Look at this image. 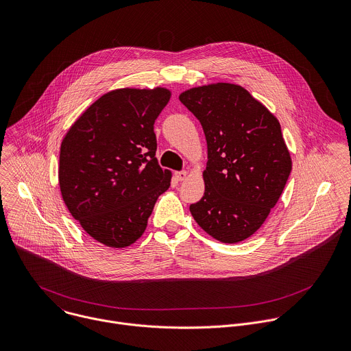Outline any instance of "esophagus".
Returning <instances> with one entry per match:
<instances>
[{"instance_id": "34e87169", "label": "esophagus", "mask_w": 351, "mask_h": 351, "mask_svg": "<svg viewBox=\"0 0 351 351\" xmlns=\"http://www.w3.org/2000/svg\"><path fill=\"white\" fill-rule=\"evenodd\" d=\"M175 178H176L179 182H182V180H186V178H187V172H186V171H180V172H176V173H175Z\"/></svg>"}]
</instances>
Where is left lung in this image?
<instances>
[{"label": "left lung", "mask_w": 351, "mask_h": 351, "mask_svg": "<svg viewBox=\"0 0 351 351\" xmlns=\"http://www.w3.org/2000/svg\"><path fill=\"white\" fill-rule=\"evenodd\" d=\"M179 100L201 123L208 146L205 193L190 212L215 240L244 241L265 223L292 169L281 125L237 84L195 86Z\"/></svg>", "instance_id": "8db88e82"}]
</instances>
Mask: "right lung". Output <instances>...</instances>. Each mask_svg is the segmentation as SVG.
<instances>
[{"mask_svg":"<svg viewBox=\"0 0 351 351\" xmlns=\"http://www.w3.org/2000/svg\"><path fill=\"white\" fill-rule=\"evenodd\" d=\"M171 99L167 88L114 89L93 101L60 146L62 198L97 243L125 248L142 237L172 173L156 158L154 123Z\"/></svg>","mask_w":351,"mask_h":351,"instance_id":"add662e5","label":"right lung"}]
</instances>
